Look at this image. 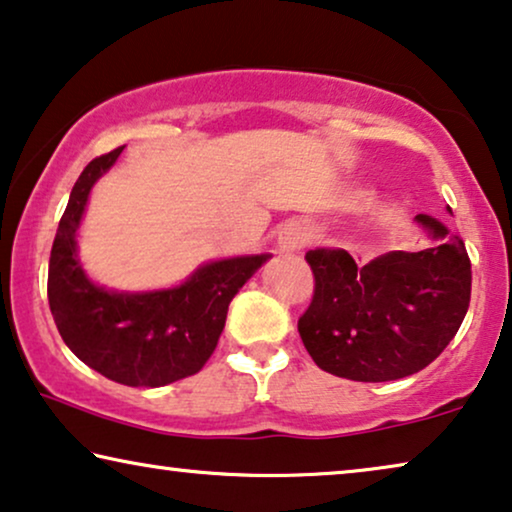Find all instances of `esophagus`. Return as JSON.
<instances>
[{"label":"esophagus","mask_w":512,"mask_h":512,"mask_svg":"<svg viewBox=\"0 0 512 512\" xmlns=\"http://www.w3.org/2000/svg\"><path fill=\"white\" fill-rule=\"evenodd\" d=\"M306 243H308V229L301 225V222L292 220L280 229L278 248L283 250V253H297V250L306 246Z\"/></svg>","instance_id":"34e87169"}]
</instances>
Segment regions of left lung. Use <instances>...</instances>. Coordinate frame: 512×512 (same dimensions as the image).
<instances>
[{
    "instance_id": "1",
    "label": "left lung",
    "mask_w": 512,
    "mask_h": 512,
    "mask_svg": "<svg viewBox=\"0 0 512 512\" xmlns=\"http://www.w3.org/2000/svg\"><path fill=\"white\" fill-rule=\"evenodd\" d=\"M434 246L392 250L357 266L345 250H308L315 290L299 318L308 355L331 376L385 383L429 366L462 327L471 301L464 241L415 215Z\"/></svg>"
}]
</instances>
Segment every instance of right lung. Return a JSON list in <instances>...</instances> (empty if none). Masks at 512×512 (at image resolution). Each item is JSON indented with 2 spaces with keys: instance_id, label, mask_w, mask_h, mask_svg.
Returning <instances> with one entry per match:
<instances>
[{
  "instance_id": "1",
  "label": "right lung",
  "mask_w": 512,
  "mask_h": 512,
  "mask_svg": "<svg viewBox=\"0 0 512 512\" xmlns=\"http://www.w3.org/2000/svg\"><path fill=\"white\" fill-rule=\"evenodd\" d=\"M122 146L92 160L71 190L48 264V304L62 341L109 380L162 387L194 376L213 355L234 294L269 255L204 264L183 285L160 292H109L85 276L76 232L88 194Z\"/></svg>"
}]
</instances>
